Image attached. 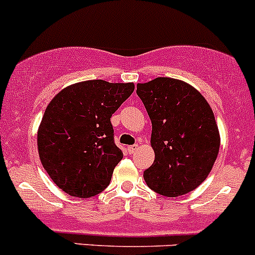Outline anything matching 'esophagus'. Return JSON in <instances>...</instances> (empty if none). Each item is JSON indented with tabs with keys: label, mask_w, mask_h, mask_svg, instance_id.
<instances>
[{
	"label": "esophagus",
	"mask_w": 255,
	"mask_h": 255,
	"mask_svg": "<svg viewBox=\"0 0 255 255\" xmlns=\"http://www.w3.org/2000/svg\"><path fill=\"white\" fill-rule=\"evenodd\" d=\"M137 148H138V145H131V146L128 147V152L130 154H132L133 152H135Z\"/></svg>",
	"instance_id": "obj_1"
}]
</instances>
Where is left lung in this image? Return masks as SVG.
Masks as SVG:
<instances>
[{
    "label": "left lung",
    "instance_id": "1",
    "mask_svg": "<svg viewBox=\"0 0 255 255\" xmlns=\"http://www.w3.org/2000/svg\"><path fill=\"white\" fill-rule=\"evenodd\" d=\"M136 93L152 123L154 161L143 172L146 184L168 198L188 194L206 179L219 154L211 107L198 89L175 78L137 83Z\"/></svg>",
    "mask_w": 255,
    "mask_h": 255
}]
</instances>
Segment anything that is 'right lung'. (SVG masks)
I'll return each mask as SVG.
<instances>
[{
  "label": "right lung",
  "instance_id": "obj_1",
  "mask_svg": "<svg viewBox=\"0 0 255 255\" xmlns=\"http://www.w3.org/2000/svg\"><path fill=\"white\" fill-rule=\"evenodd\" d=\"M133 89L131 82L83 81L60 91L48 104L38 128V152L65 193L86 199L109 185L123 158L110 118Z\"/></svg>",
  "mask_w": 255,
  "mask_h": 255
}]
</instances>
